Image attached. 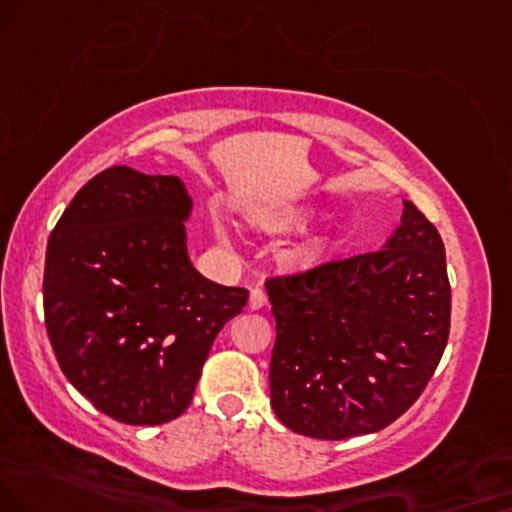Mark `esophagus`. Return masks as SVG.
<instances>
[{"instance_id": "1", "label": "esophagus", "mask_w": 512, "mask_h": 512, "mask_svg": "<svg viewBox=\"0 0 512 512\" xmlns=\"http://www.w3.org/2000/svg\"><path fill=\"white\" fill-rule=\"evenodd\" d=\"M268 304V294L263 292V289H251V296H249V306L254 308V311H258V308H263Z\"/></svg>"}]
</instances>
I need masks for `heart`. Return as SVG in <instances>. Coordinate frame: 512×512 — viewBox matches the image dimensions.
<instances>
[{
  "label": "heart",
  "instance_id": "obj_1",
  "mask_svg": "<svg viewBox=\"0 0 512 512\" xmlns=\"http://www.w3.org/2000/svg\"><path fill=\"white\" fill-rule=\"evenodd\" d=\"M292 223V218L289 216H282V213H268V216H263L258 220V225L268 227V230H282V227H287ZM327 244V237L325 235H311L308 239H304L299 246H296L294 254L296 256H311L315 251H320L323 246Z\"/></svg>",
  "mask_w": 512,
  "mask_h": 512
}]
</instances>
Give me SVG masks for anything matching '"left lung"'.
Segmentation results:
<instances>
[{"mask_svg": "<svg viewBox=\"0 0 512 512\" xmlns=\"http://www.w3.org/2000/svg\"><path fill=\"white\" fill-rule=\"evenodd\" d=\"M266 289L270 403L304 437L384 430L420 399L449 342L444 242L410 201L382 249L268 277Z\"/></svg>", "mask_w": 512, "mask_h": 512, "instance_id": "left-lung-1", "label": "left lung"}]
</instances>
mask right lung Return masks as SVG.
I'll return each mask as SVG.
<instances>
[{
    "label": "right lung",
    "mask_w": 512,
    "mask_h": 512,
    "mask_svg": "<svg viewBox=\"0 0 512 512\" xmlns=\"http://www.w3.org/2000/svg\"><path fill=\"white\" fill-rule=\"evenodd\" d=\"M189 208L175 175L113 166L80 187L49 235L42 299L56 361L125 425L185 413L218 332L249 299L189 263Z\"/></svg>",
    "instance_id": "right-lung-1"
}]
</instances>
